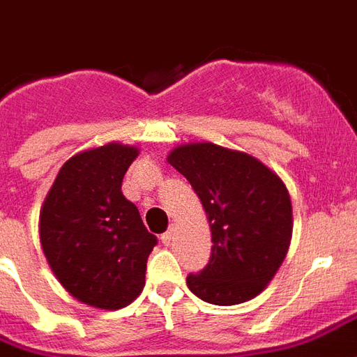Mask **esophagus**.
<instances>
[{"instance_id":"esophagus-1","label":"esophagus","mask_w":357,"mask_h":357,"mask_svg":"<svg viewBox=\"0 0 357 357\" xmlns=\"http://www.w3.org/2000/svg\"><path fill=\"white\" fill-rule=\"evenodd\" d=\"M171 241H173V229H169V231H165L162 235V243L165 246H169L171 245Z\"/></svg>"}]
</instances>
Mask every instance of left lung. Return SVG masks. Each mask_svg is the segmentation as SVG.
Listing matches in <instances>:
<instances>
[{"label": "left lung", "instance_id": "left-lung-1", "mask_svg": "<svg viewBox=\"0 0 357 357\" xmlns=\"http://www.w3.org/2000/svg\"><path fill=\"white\" fill-rule=\"evenodd\" d=\"M167 160L195 190L213 233L208 264L186 278L192 294L213 305L256 297L290 246L291 201L284 182L256 158L213 143L184 144Z\"/></svg>", "mask_w": 357, "mask_h": 357}]
</instances>
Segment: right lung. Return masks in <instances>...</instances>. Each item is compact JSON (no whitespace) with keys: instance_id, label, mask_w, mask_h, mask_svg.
Instances as JSON below:
<instances>
[{"instance_id":"add662e5","label":"right lung","mask_w":357,"mask_h":357,"mask_svg":"<svg viewBox=\"0 0 357 357\" xmlns=\"http://www.w3.org/2000/svg\"><path fill=\"white\" fill-rule=\"evenodd\" d=\"M137 149L109 143L80 152L60 169L41 211L43 252L73 297L116 310L141 294L158 245L139 208L122 194Z\"/></svg>"}]
</instances>
